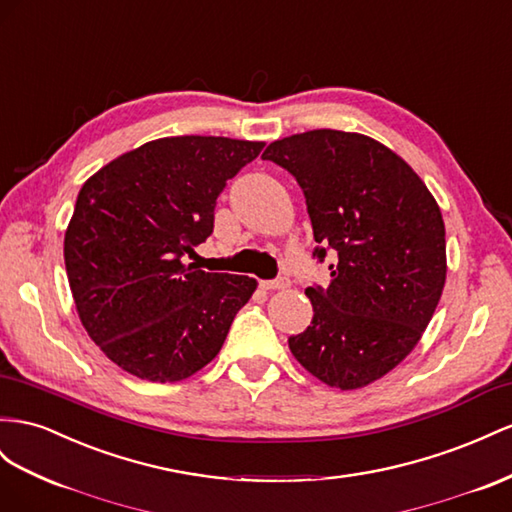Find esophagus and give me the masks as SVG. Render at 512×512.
I'll return each mask as SVG.
<instances>
[{
  "label": "esophagus",
  "instance_id": "1",
  "mask_svg": "<svg viewBox=\"0 0 512 512\" xmlns=\"http://www.w3.org/2000/svg\"><path fill=\"white\" fill-rule=\"evenodd\" d=\"M260 286L265 290H284V288L290 286V282L280 278V280H265V282H260Z\"/></svg>",
  "mask_w": 512,
  "mask_h": 512
}]
</instances>
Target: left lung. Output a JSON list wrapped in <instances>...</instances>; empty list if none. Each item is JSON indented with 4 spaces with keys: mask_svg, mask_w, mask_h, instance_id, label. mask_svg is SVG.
Wrapping results in <instances>:
<instances>
[{
    "mask_svg": "<svg viewBox=\"0 0 512 512\" xmlns=\"http://www.w3.org/2000/svg\"><path fill=\"white\" fill-rule=\"evenodd\" d=\"M306 196L314 256L338 254L329 288L308 286L314 316L288 347L329 388L359 390L416 349L446 284V228L422 178L362 133L316 129L275 140Z\"/></svg>",
    "mask_w": 512,
    "mask_h": 512,
    "instance_id": "1",
    "label": "left lung"
}]
</instances>
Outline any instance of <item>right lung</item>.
I'll list each match as a JSON object with an SVG mask.
<instances>
[{
  "mask_svg": "<svg viewBox=\"0 0 512 512\" xmlns=\"http://www.w3.org/2000/svg\"><path fill=\"white\" fill-rule=\"evenodd\" d=\"M265 142L161 137L81 187L64 234L68 286L92 342L129 375L174 383L215 359L258 282L187 265L215 200Z\"/></svg>",
  "mask_w": 512,
  "mask_h": 512,
  "instance_id": "add662e5",
  "label": "right lung"
}]
</instances>
